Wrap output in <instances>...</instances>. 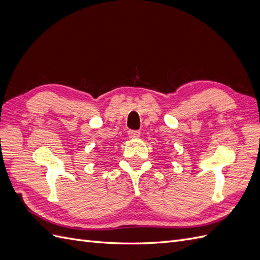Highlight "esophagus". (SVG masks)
<instances>
[{
	"mask_svg": "<svg viewBox=\"0 0 260 260\" xmlns=\"http://www.w3.org/2000/svg\"><path fill=\"white\" fill-rule=\"evenodd\" d=\"M140 131H135V130H130L129 132H128V136H129V138L130 139H137V138H139L140 137Z\"/></svg>",
	"mask_w": 260,
	"mask_h": 260,
	"instance_id": "1",
	"label": "esophagus"
}]
</instances>
